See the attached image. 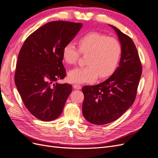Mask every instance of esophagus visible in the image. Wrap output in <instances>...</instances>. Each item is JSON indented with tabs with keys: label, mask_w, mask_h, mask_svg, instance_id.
Listing matches in <instances>:
<instances>
[{
	"label": "esophagus",
	"mask_w": 158,
	"mask_h": 158,
	"mask_svg": "<svg viewBox=\"0 0 158 158\" xmlns=\"http://www.w3.org/2000/svg\"><path fill=\"white\" fill-rule=\"evenodd\" d=\"M73 87L74 89H78V90L81 89V85H79L74 84V85H73Z\"/></svg>",
	"instance_id": "esophagus-1"
}]
</instances>
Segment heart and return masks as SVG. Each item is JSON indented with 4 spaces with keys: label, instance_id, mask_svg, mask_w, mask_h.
I'll return each mask as SVG.
<instances>
[{
    "label": "heart",
    "instance_id": "obj_1",
    "mask_svg": "<svg viewBox=\"0 0 158 158\" xmlns=\"http://www.w3.org/2000/svg\"><path fill=\"white\" fill-rule=\"evenodd\" d=\"M79 49L73 42H68L62 49V58L68 64H75L80 54L86 55V66L76 68L68 73L73 83L94 81L98 76L105 78L111 75L117 66L122 48L117 40L96 32L87 33L78 40Z\"/></svg>",
    "mask_w": 158,
    "mask_h": 158
}]
</instances>
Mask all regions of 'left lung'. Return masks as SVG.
Segmentation results:
<instances>
[{"mask_svg": "<svg viewBox=\"0 0 158 158\" xmlns=\"http://www.w3.org/2000/svg\"><path fill=\"white\" fill-rule=\"evenodd\" d=\"M122 52L119 66L104 82L82 88L85 98L83 114L92 124L110 123L123 114L135 101L142 66L133 40L116 27Z\"/></svg>", "mask_w": 158, "mask_h": 158, "instance_id": "8db88e82", "label": "left lung"}]
</instances>
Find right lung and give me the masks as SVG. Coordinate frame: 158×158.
Returning a JSON list of instances; mask_svg holds the SVG:
<instances>
[{"label": "right lung", "mask_w": 158, "mask_h": 158, "mask_svg": "<svg viewBox=\"0 0 158 158\" xmlns=\"http://www.w3.org/2000/svg\"><path fill=\"white\" fill-rule=\"evenodd\" d=\"M83 27L82 23L49 22L29 36L18 55L15 83L25 107L40 120L57 118L63 110L72 86L59 84L66 77L62 49Z\"/></svg>", "instance_id": "obj_1"}]
</instances>
